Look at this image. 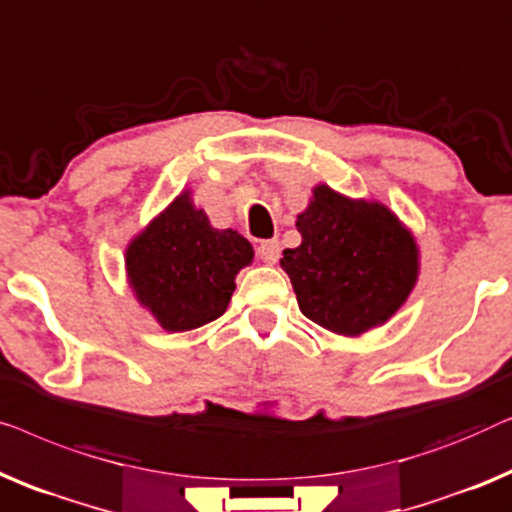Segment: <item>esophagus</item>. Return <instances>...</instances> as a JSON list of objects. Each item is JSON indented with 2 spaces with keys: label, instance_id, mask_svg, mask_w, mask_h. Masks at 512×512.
I'll use <instances>...</instances> for the list:
<instances>
[{
  "label": "esophagus",
  "instance_id": "esophagus-1",
  "mask_svg": "<svg viewBox=\"0 0 512 512\" xmlns=\"http://www.w3.org/2000/svg\"><path fill=\"white\" fill-rule=\"evenodd\" d=\"M257 257L262 259L264 264H276L280 257V246L278 241H262L257 246Z\"/></svg>",
  "mask_w": 512,
  "mask_h": 512
}]
</instances>
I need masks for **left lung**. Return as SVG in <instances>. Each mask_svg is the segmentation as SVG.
<instances>
[{"mask_svg":"<svg viewBox=\"0 0 512 512\" xmlns=\"http://www.w3.org/2000/svg\"><path fill=\"white\" fill-rule=\"evenodd\" d=\"M301 243L283 250L301 313L338 336L385 325L413 292L420 248L380 201L350 199L320 183L297 215Z\"/></svg>","mask_w":512,"mask_h":512,"instance_id":"1","label":"left lung"}]
</instances>
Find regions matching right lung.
<instances>
[{
  "instance_id": "obj_1",
  "label": "right lung",
  "mask_w": 512,
  "mask_h": 512,
  "mask_svg": "<svg viewBox=\"0 0 512 512\" xmlns=\"http://www.w3.org/2000/svg\"><path fill=\"white\" fill-rule=\"evenodd\" d=\"M255 250L234 229H215L185 190L155 215L125 250L134 297L167 331H190L220 318L236 273Z\"/></svg>"
}]
</instances>
